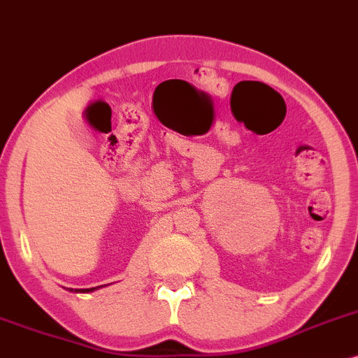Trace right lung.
Masks as SVG:
<instances>
[{
	"instance_id": "1",
	"label": "right lung",
	"mask_w": 358,
	"mask_h": 358,
	"mask_svg": "<svg viewBox=\"0 0 358 358\" xmlns=\"http://www.w3.org/2000/svg\"><path fill=\"white\" fill-rule=\"evenodd\" d=\"M81 291H86V292L87 291H94V287H92V289H81Z\"/></svg>"
}]
</instances>
